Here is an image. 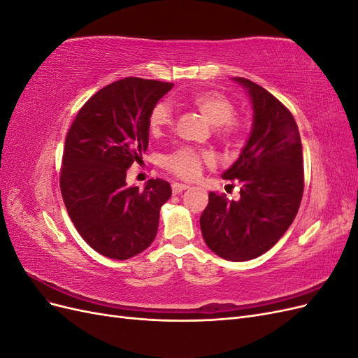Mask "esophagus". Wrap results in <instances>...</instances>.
<instances>
[{
	"label": "esophagus",
	"instance_id": "1",
	"mask_svg": "<svg viewBox=\"0 0 358 358\" xmlns=\"http://www.w3.org/2000/svg\"><path fill=\"white\" fill-rule=\"evenodd\" d=\"M189 188V185H185V183H178V182H175L171 185V189H173V194H179V192H182V191H185V189H188Z\"/></svg>",
	"mask_w": 358,
	"mask_h": 358
}]
</instances>
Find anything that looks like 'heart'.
Masks as SVG:
<instances>
[{
	"label": "heart",
	"mask_w": 358,
	"mask_h": 358,
	"mask_svg": "<svg viewBox=\"0 0 358 358\" xmlns=\"http://www.w3.org/2000/svg\"><path fill=\"white\" fill-rule=\"evenodd\" d=\"M183 103L199 110L206 117V121L216 127V134L225 142L234 143L242 137L243 125L241 121L233 117L236 107L229 96L215 91H201L189 95L187 100H183ZM171 125L173 113L170 106L166 103L155 104L149 115L150 134L161 136L166 129H170ZM203 162H210V155L196 152L189 148H182L162 159L164 167L182 179L196 178L200 173Z\"/></svg>",
	"instance_id": "b5f03b06"
}]
</instances>
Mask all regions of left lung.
Here are the masks:
<instances>
[{
	"label": "left lung",
	"instance_id": "8db88e82",
	"mask_svg": "<svg viewBox=\"0 0 358 358\" xmlns=\"http://www.w3.org/2000/svg\"><path fill=\"white\" fill-rule=\"evenodd\" d=\"M242 85L252 104V128L242 152L222 173L237 179L241 199L209 192L200 216L206 245L229 262L267 252L294 221L303 196L301 140L294 117L278 99L251 80Z\"/></svg>",
	"mask_w": 358,
	"mask_h": 358
}]
</instances>
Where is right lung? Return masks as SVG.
I'll use <instances>...</instances> for the list:
<instances>
[{
    "instance_id": "right-lung-1",
    "label": "right lung",
    "mask_w": 358,
    "mask_h": 358,
    "mask_svg": "<svg viewBox=\"0 0 358 358\" xmlns=\"http://www.w3.org/2000/svg\"><path fill=\"white\" fill-rule=\"evenodd\" d=\"M173 83L125 78L83 104L64 146L61 194L76 227L94 251L128 259L154 242L159 209L171 196L167 180L143 189L127 185V170L142 161L149 115Z\"/></svg>"
}]
</instances>
